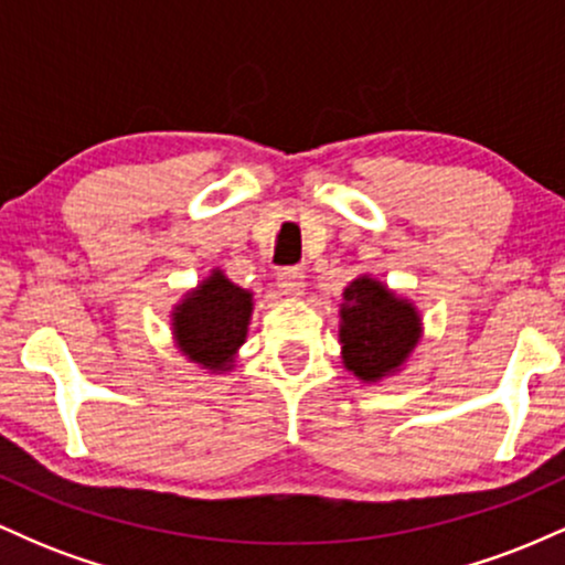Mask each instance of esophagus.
<instances>
[{"label": "esophagus", "mask_w": 565, "mask_h": 565, "mask_svg": "<svg viewBox=\"0 0 565 565\" xmlns=\"http://www.w3.org/2000/svg\"><path fill=\"white\" fill-rule=\"evenodd\" d=\"M276 287L281 289V295L300 297L305 287V274L300 268H284L281 274L276 276Z\"/></svg>", "instance_id": "obj_1"}]
</instances>
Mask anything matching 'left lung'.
<instances>
[{
    "label": "left lung",
    "mask_w": 565,
    "mask_h": 565,
    "mask_svg": "<svg viewBox=\"0 0 565 565\" xmlns=\"http://www.w3.org/2000/svg\"><path fill=\"white\" fill-rule=\"evenodd\" d=\"M342 361L364 382L398 372L419 342V316L408 300L395 297L374 278L361 276L345 289L342 302Z\"/></svg>",
    "instance_id": "1"
}]
</instances>
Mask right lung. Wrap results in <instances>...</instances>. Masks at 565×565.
<instances>
[{
  "instance_id": "add662e5",
  "label": "right lung",
  "mask_w": 565,
  "mask_h": 565,
  "mask_svg": "<svg viewBox=\"0 0 565 565\" xmlns=\"http://www.w3.org/2000/svg\"><path fill=\"white\" fill-rule=\"evenodd\" d=\"M249 316L252 291L236 287L215 270L174 308V340L193 364L210 372H228L233 355L246 340Z\"/></svg>"
}]
</instances>
